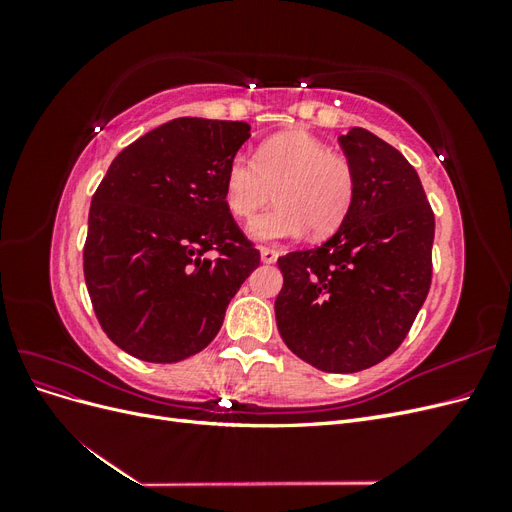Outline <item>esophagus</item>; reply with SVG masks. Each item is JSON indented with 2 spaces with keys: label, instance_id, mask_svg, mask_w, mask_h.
Masks as SVG:
<instances>
[{
  "label": "esophagus",
  "instance_id": "esophagus-1",
  "mask_svg": "<svg viewBox=\"0 0 512 512\" xmlns=\"http://www.w3.org/2000/svg\"><path fill=\"white\" fill-rule=\"evenodd\" d=\"M277 256H280V254H277L275 250H271V247H262V250H260V260L265 262V265H273V262L277 260Z\"/></svg>",
  "mask_w": 512,
  "mask_h": 512
}]
</instances>
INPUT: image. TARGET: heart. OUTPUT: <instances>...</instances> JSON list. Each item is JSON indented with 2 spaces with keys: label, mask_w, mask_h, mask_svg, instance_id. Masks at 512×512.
I'll list each match as a JSON object with an SVG mask.
<instances>
[{
  "label": "heart",
  "mask_w": 512,
  "mask_h": 512,
  "mask_svg": "<svg viewBox=\"0 0 512 512\" xmlns=\"http://www.w3.org/2000/svg\"><path fill=\"white\" fill-rule=\"evenodd\" d=\"M271 194L275 207L247 226L252 239H297L307 228L314 237H327L354 205V166L312 134H277L256 149L254 160L243 153L232 158L224 175V203L237 220H250Z\"/></svg>",
  "instance_id": "b5f03b06"
}]
</instances>
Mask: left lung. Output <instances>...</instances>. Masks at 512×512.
<instances>
[{"mask_svg": "<svg viewBox=\"0 0 512 512\" xmlns=\"http://www.w3.org/2000/svg\"><path fill=\"white\" fill-rule=\"evenodd\" d=\"M356 173L344 224L320 247L277 258L275 320L316 369L352 374L404 342L431 286L436 220L414 166L363 128L339 136Z\"/></svg>", "mask_w": 512, "mask_h": 512, "instance_id": "left-lung-1", "label": "left lung"}]
</instances>
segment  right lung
Listing matches in <instances>:
<instances>
[{"mask_svg": "<svg viewBox=\"0 0 512 512\" xmlns=\"http://www.w3.org/2000/svg\"><path fill=\"white\" fill-rule=\"evenodd\" d=\"M247 138L245 121L179 117L108 166L83 271L100 327L123 352L177 363L207 348L260 265L224 203L226 168Z\"/></svg>", "mask_w": 512, "mask_h": 512, "instance_id": "obj_1", "label": "right lung"}]
</instances>
